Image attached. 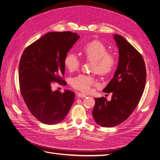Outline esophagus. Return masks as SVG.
<instances>
[{
    "label": "esophagus",
    "mask_w": 160,
    "mask_h": 160,
    "mask_svg": "<svg viewBox=\"0 0 160 160\" xmlns=\"http://www.w3.org/2000/svg\"><path fill=\"white\" fill-rule=\"evenodd\" d=\"M77 96H78L79 98H86V97H87V95L85 94L81 93H77Z\"/></svg>",
    "instance_id": "34e87169"
}]
</instances>
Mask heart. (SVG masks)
<instances>
[{
    "label": "heart",
    "instance_id": "heart-1",
    "mask_svg": "<svg viewBox=\"0 0 160 160\" xmlns=\"http://www.w3.org/2000/svg\"><path fill=\"white\" fill-rule=\"evenodd\" d=\"M82 54L87 60L93 61L92 71L94 72L108 75L115 68V57L108 53V48L99 41L93 40L85 44L82 48ZM64 65L69 71L72 72L79 69L81 61L75 53L69 52L64 59ZM95 85L94 77L91 75H79L71 79L72 88L84 93H88Z\"/></svg>",
    "mask_w": 160,
    "mask_h": 160
}]
</instances>
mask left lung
I'll use <instances>...</instances> for the list:
<instances>
[{"label":"left lung","instance_id":"8db88e82","mask_svg":"<svg viewBox=\"0 0 160 160\" xmlns=\"http://www.w3.org/2000/svg\"><path fill=\"white\" fill-rule=\"evenodd\" d=\"M119 48V62L113 78L103 89L112 93L111 101L95 98L93 110L95 122L101 126L113 128L126 120L142 98L146 79V69L142 55L125 38L114 35Z\"/></svg>","mask_w":160,"mask_h":160}]
</instances>
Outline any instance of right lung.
Listing matches in <instances>:
<instances>
[{
    "label": "right lung",
    "mask_w": 160,
    "mask_h": 160,
    "mask_svg": "<svg viewBox=\"0 0 160 160\" xmlns=\"http://www.w3.org/2000/svg\"><path fill=\"white\" fill-rule=\"evenodd\" d=\"M70 31L50 32L24 51L19 62L21 93L31 114L44 124L64 119L74 102L75 93L51 90L52 82L65 85L64 59L79 38Z\"/></svg>",
    "instance_id": "right-lung-1"
}]
</instances>
